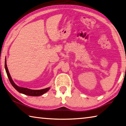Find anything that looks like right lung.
Instances as JSON below:
<instances>
[{
	"label": "right lung",
	"mask_w": 126,
	"mask_h": 126,
	"mask_svg": "<svg viewBox=\"0 0 126 126\" xmlns=\"http://www.w3.org/2000/svg\"><path fill=\"white\" fill-rule=\"evenodd\" d=\"M5 69L6 70V72L7 74V76L9 78V80L11 84L14 87L15 89H16L17 91L20 93L23 94H26V95L28 96H41L42 94H44L46 93V92L48 91V90L50 89V87L46 88V89H42V90H31L27 89V88L25 87H19L18 86H17L15 83L14 82V81H13L12 78H11L9 72L7 65H6V60L5 59Z\"/></svg>",
	"instance_id": "right-lung-1"
}]
</instances>
